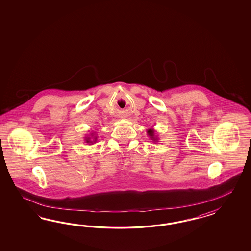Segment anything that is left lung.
<instances>
[{"label": "left lung", "mask_w": 251, "mask_h": 251, "mask_svg": "<svg viewBox=\"0 0 251 251\" xmlns=\"http://www.w3.org/2000/svg\"><path fill=\"white\" fill-rule=\"evenodd\" d=\"M147 134H148V136L150 137L152 142L156 143L158 141V137H157V135H155V130L152 128L147 129Z\"/></svg>", "instance_id": "left-lung-1"}]
</instances>
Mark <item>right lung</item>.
<instances>
[{
  "mask_svg": "<svg viewBox=\"0 0 251 251\" xmlns=\"http://www.w3.org/2000/svg\"><path fill=\"white\" fill-rule=\"evenodd\" d=\"M97 140H98V135H96V132H92L89 136L84 137L85 143L89 145L95 144L97 142Z\"/></svg>",
  "mask_w": 251,
  "mask_h": 251,
  "instance_id": "1",
  "label": "right lung"
}]
</instances>
